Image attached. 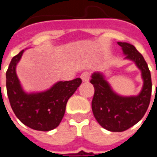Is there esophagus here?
<instances>
[{
	"label": "esophagus",
	"mask_w": 157,
	"mask_h": 157,
	"mask_svg": "<svg viewBox=\"0 0 157 157\" xmlns=\"http://www.w3.org/2000/svg\"><path fill=\"white\" fill-rule=\"evenodd\" d=\"M81 78H82V82H88L89 79H90V73H89L88 71H84L83 73H82Z\"/></svg>",
	"instance_id": "1"
}]
</instances>
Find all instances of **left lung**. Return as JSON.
I'll return each mask as SVG.
<instances>
[{
	"mask_svg": "<svg viewBox=\"0 0 157 157\" xmlns=\"http://www.w3.org/2000/svg\"><path fill=\"white\" fill-rule=\"evenodd\" d=\"M121 47L124 59L130 60L140 70L143 85L135 96H123L113 89L106 75L101 71L92 74V83L95 93L92 109L96 120L102 128L111 132H122L137 124L145 115L151 96V77L148 65L134 45L118 42Z\"/></svg>",
	"mask_w": 157,
	"mask_h": 157,
	"instance_id": "1",
	"label": "left lung"
}]
</instances>
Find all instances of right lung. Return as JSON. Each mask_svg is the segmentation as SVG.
Masks as SVG:
<instances>
[{
	"label": "right lung",
	"instance_id": "add662e5",
	"mask_svg": "<svg viewBox=\"0 0 157 157\" xmlns=\"http://www.w3.org/2000/svg\"><path fill=\"white\" fill-rule=\"evenodd\" d=\"M23 49L12 59L6 71V91L13 112L23 124L39 131H49L61 122L69 98L82 83L81 78L55 82L41 92H27L17 75ZM1 88V84H0Z\"/></svg>",
	"mask_w": 157,
	"mask_h": 157
}]
</instances>
